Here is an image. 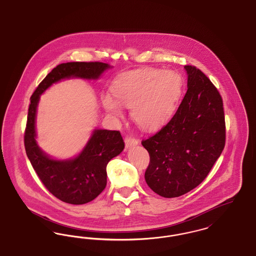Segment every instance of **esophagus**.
I'll return each instance as SVG.
<instances>
[{
    "label": "esophagus",
    "instance_id": "esophagus-1",
    "mask_svg": "<svg viewBox=\"0 0 256 256\" xmlns=\"http://www.w3.org/2000/svg\"><path fill=\"white\" fill-rule=\"evenodd\" d=\"M138 143H139V141L137 139L132 138V137H130V136H126V139H124V144H126V148H130L132 146H136V145H138Z\"/></svg>",
    "mask_w": 256,
    "mask_h": 256
}]
</instances>
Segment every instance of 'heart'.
<instances>
[{"label":"heart","mask_w":256,"mask_h":256,"mask_svg":"<svg viewBox=\"0 0 256 256\" xmlns=\"http://www.w3.org/2000/svg\"><path fill=\"white\" fill-rule=\"evenodd\" d=\"M182 76L172 70L146 68L124 74L111 86L114 98L102 95L104 108L122 118L121 104L132 108L134 122L146 130H156L169 122L182 92Z\"/></svg>","instance_id":"1"}]
</instances>
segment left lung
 I'll return each mask as SVG.
<instances>
[{
  "label": "left lung",
  "instance_id": "1",
  "mask_svg": "<svg viewBox=\"0 0 256 256\" xmlns=\"http://www.w3.org/2000/svg\"><path fill=\"white\" fill-rule=\"evenodd\" d=\"M187 92L170 122L142 141L148 152V187L164 198H176L204 182L226 144L222 98L204 74L184 66Z\"/></svg>",
  "mask_w": 256,
  "mask_h": 256
}]
</instances>
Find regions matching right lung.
<instances>
[{"instance_id": "obj_1", "label": "right lung", "mask_w": 256, "mask_h": 256, "mask_svg": "<svg viewBox=\"0 0 256 256\" xmlns=\"http://www.w3.org/2000/svg\"><path fill=\"white\" fill-rule=\"evenodd\" d=\"M110 65L102 62H67L58 65L37 86L30 97L24 143L26 156L38 178L56 198L71 204H84L106 186V165L124 148L118 130H95L82 152L74 158H50L37 145L36 118L40 95L64 78L97 80Z\"/></svg>"}]
</instances>
